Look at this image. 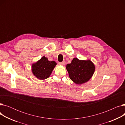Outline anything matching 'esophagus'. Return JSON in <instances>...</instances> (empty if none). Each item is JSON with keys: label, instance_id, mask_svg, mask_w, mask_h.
Returning a JSON list of instances; mask_svg holds the SVG:
<instances>
[{"label": "esophagus", "instance_id": "1", "mask_svg": "<svg viewBox=\"0 0 125 125\" xmlns=\"http://www.w3.org/2000/svg\"><path fill=\"white\" fill-rule=\"evenodd\" d=\"M59 64H60V65H65V61H63V62H59Z\"/></svg>", "mask_w": 125, "mask_h": 125}]
</instances>
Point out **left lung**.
<instances>
[{"mask_svg": "<svg viewBox=\"0 0 125 125\" xmlns=\"http://www.w3.org/2000/svg\"><path fill=\"white\" fill-rule=\"evenodd\" d=\"M66 69L70 80L76 84H80L88 81L92 76L95 66L90 60H80L74 58Z\"/></svg>", "mask_w": 125, "mask_h": 125, "instance_id": "left-lung-1", "label": "left lung"}]
</instances>
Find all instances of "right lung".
I'll list each match as a JSON object with an SVG mask.
<instances>
[{
    "label": "right lung",
    "instance_id": "obj_1",
    "mask_svg": "<svg viewBox=\"0 0 125 125\" xmlns=\"http://www.w3.org/2000/svg\"><path fill=\"white\" fill-rule=\"evenodd\" d=\"M56 64L55 61H50L47 58L43 56L36 63L32 65L33 73L38 79H46L50 76Z\"/></svg>",
    "mask_w": 125,
    "mask_h": 125
}]
</instances>
